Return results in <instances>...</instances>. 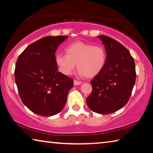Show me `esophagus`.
<instances>
[{
	"label": "esophagus",
	"instance_id": "1",
	"mask_svg": "<svg viewBox=\"0 0 153 153\" xmlns=\"http://www.w3.org/2000/svg\"><path fill=\"white\" fill-rule=\"evenodd\" d=\"M82 82H79V81H77V80H76L75 79L74 81V85L75 86H77V85H80L82 84Z\"/></svg>",
	"mask_w": 153,
	"mask_h": 153
}]
</instances>
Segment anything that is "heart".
<instances>
[{
    "instance_id": "1",
    "label": "heart",
    "mask_w": 153,
    "mask_h": 153,
    "mask_svg": "<svg viewBox=\"0 0 153 153\" xmlns=\"http://www.w3.org/2000/svg\"><path fill=\"white\" fill-rule=\"evenodd\" d=\"M66 55L56 53L55 61L59 70L69 76L76 68V64L79 74L92 77L101 71L107 62V53L101 45L77 41L67 46Z\"/></svg>"
}]
</instances>
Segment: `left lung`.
Wrapping results in <instances>:
<instances>
[{"instance_id":"8db88e82","label":"left lung","mask_w":153,"mask_h":153,"mask_svg":"<svg viewBox=\"0 0 153 153\" xmlns=\"http://www.w3.org/2000/svg\"><path fill=\"white\" fill-rule=\"evenodd\" d=\"M107 52L105 66L91 80L92 91L86 98L88 107L99 114H109L124 107L135 84V62L129 51L108 36H98Z\"/></svg>"}]
</instances>
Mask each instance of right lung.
<instances>
[{
  "label": "right lung",
  "instance_id": "right-lung-1",
  "mask_svg": "<svg viewBox=\"0 0 153 153\" xmlns=\"http://www.w3.org/2000/svg\"><path fill=\"white\" fill-rule=\"evenodd\" d=\"M68 36H46L29 45L18 57L15 80L21 100L37 115L59 113L74 86L71 77L58 71L55 56Z\"/></svg>",
  "mask_w": 153,
  "mask_h": 153
}]
</instances>
